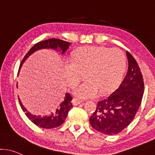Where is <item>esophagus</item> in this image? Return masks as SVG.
<instances>
[{"instance_id": "34e87169", "label": "esophagus", "mask_w": 155, "mask_h": 155, "mask_svg": "<svg viewBox=\"0 0 155 155\" xmlns=\"http://www.w3.org/2000/svg\"><path fill=\"white\" fill-rule=\"evenodd\" d=\"M81 103V101H79V100L76 99V98H74V99L72 100V104L74 106H77V105L80 104Z\"/></svg>"}]
</instances>
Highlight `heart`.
Masks as SVG:
<instances>
[{"instance_id":"b5f03b06","label":"heart","mask_w":155,"mask_h":155,"mask_svg":"<svg viewBox=\"0 0 155 155\" xmlns=\"http://www.w3.org/2000/svg\"><path fill=\"white\" fill-rule=\"evenodd\" d=\"M126 68L124 54L118 48L87 46L76 51L71 62L64 63V78L70 87L76 86L83 77L86 80L74 88L78 98L96 96L113 91L123 78Z\"/></svg>"}]
</instances>
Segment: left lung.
<instances>
[{
  "label": "left lung",
  "instance_id": "1",
  "mask_svg": "<svg viewBox=\"0 0 155 155\" xmlns=\"http://www.w3.org/2000/svg\"><path fill=\"white\" fill-rule=\"evenodd\" d=\"M128 71L123 81L107 98L97 103L90 118L93 129L107 135L118 134L135 118L140 106L144 84L140 68L132 54L126 51Z\"/></svg>",
  "mask_w": 155,
  "mask_h": 155
}]
</instances>
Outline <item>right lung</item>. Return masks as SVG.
Returning a JSON list of instances; mask_svg holds the SVG:
<instances>
[{
	"mask_svg": "<svg viewBox=\"0 0 155 155\" xmlns=\"http://www.w3.org/2000/svg\"><path fill=\"white\" fill-rule=\"evenodd\" d=\"M71 45V42H65L62 40L55 38L48 39V40H44V41L37 42L28 51V52L27 53L26 55L22 60L21 64L20 65L19 71L25 61L37 51L41 50V49H52V50L57 51L60 53L61 55H63L64 53L69 48ZM19 71H18V74H19ZM17 87H18V84H17ZM18 100L20 101V107H21L23 111L25 113L27 118L35 125L45 129L56 128V127L62 125L67 118L68 112L73 107L72 103H71L72 97L70 96L69 93H65V96H64L63 101L61 102L60 104L57 107V108L54 109V110L51 113L46 115H33L32 113L27 111L26 109L23 107L19 97H18Z\"/></svg>",
	"mask_w": 155,
	"mask_h": 155,
	"instance_id": "add662e5",
	"label": "right lung"
}]
</instances>
